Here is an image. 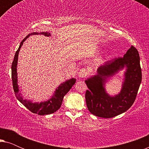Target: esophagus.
Wrapping results in <instances>:
<instances>
[{
	"label": "esophagus",
	"instance_id": "1",
	"mask_svg": "<svg viewBox=\"0 0 149 149\" xmlns=\"http://www.w3.org/2000/svg\"><path fill=\"white\" fill-rule=\"evenodd\" d=\"M87 74V72L85 69H81L80 71H79L78 73V77L80 79H83L86 77V75Z\"/></svg>",
	"mask_w": 149,
	"mask_h": 149
}]
</instances>
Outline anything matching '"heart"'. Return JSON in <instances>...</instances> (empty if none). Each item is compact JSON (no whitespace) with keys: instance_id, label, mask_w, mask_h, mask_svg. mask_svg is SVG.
Wrapping results in <instances>:
<instances>
[{"instance_id":"heart-1","label":"heart","mask_w":149,"mask_h":149,"mask_svg":"<svg viewBox=\"0 0 149 149\" xmlns=\"http://www.w3.org/2000/svg\"><path fill=\"white\" fill-rule=\"evenodd\" d=\"M113 58V54H109L107 55V56H106V58H105V61H109L111 60L112 58Z\"/></svg>"}]
</instances>
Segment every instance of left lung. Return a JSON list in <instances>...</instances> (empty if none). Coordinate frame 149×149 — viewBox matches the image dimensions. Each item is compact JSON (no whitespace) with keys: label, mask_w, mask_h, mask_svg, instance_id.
<instances>
[{"label":"left lung","mask_w":149,"mask_h":149,"mask_svg":"<svg viewBox=\"0 0 149 149\" xmlns=\"http://www.w3.org/2000/svg\"><path fill=\"white\" fill-rule=\"evenodd\" d=\"M125 69L121 91L114 96L105 90L109 79ZM142 81L140 56L137 49L131 46L123 58L107 62L100 66L97 74L85 81L87 87L85 100L91 114L102 118H111L125 113L133 104Z\"/></svg>","instance_id":"obj_1"}]
</instances>
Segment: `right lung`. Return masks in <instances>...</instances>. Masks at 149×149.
I'll list each match as a JSON object with an SVG mask.
<instances>
[{
	"label": "right lung",
	"instance_id": "add662e5",
	"mask_svg": "<svg viewBox=\"0 0 149 149\" xmlns=\"http://www.w3.org/2000/svg\"><path fill=\"white\" fill-rule=\"evenodd\" d=\"M35 34H42L45 36H51L52 34L49 32H32L28 34L26 37L21 42L19 48L15 52V57H14L13 63L11 66V78L13 81V90L16 95V97L27 109L32 112V113L38 114L39 115H49L54 113L60 109L62 105L63 98L64 95L70 91L72 87L76 83V79L72 78L68 79L64 82L61 83L59 86L54 91V93L48 100L45 101L40 102H33L30 100L24 98L21 92L19 91V87L18 85L17 79V61L19 52L22 46L23 45L24 42L29 37L30 35H35Z\"/></svg>",
	"mask_w": 149,
	"mask_h": 149
}]
</instances>
